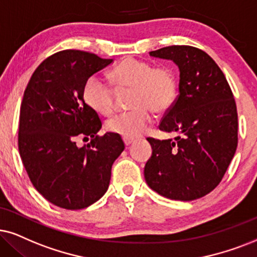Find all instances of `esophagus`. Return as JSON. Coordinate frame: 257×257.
<instances>
[{"instance_id":"34e87169","label":"esophagus","mask_w":257,"mask_h":257,"mask_svg":"<svg viewBox=\"0 0 257 257\" xmlns=\"http://www.w3.org/2000/svg\"><path fill=\"white\" fill-rule=\"evenodd\" d=\"M123 142H124L125 146H131L133 142H134V140L128 139V138H123Z\"/></svg>"}]
</instances>
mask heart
<instances>
[{
  "instance_id": "heart-1",
  "label": "heart",
  "mask_w": 257,
  "mask_h": 257,
  "mask_svg": "<svg viewBox=\"0 0 257 257\" xmlns=\"http://www.w3.org/2000/svg\"><path fill=\"white\" fill-rule=\"evenodd\" d=\"M117 90L132 89L126 112L118 113L106 122V129L123 138L134 139L146 132L155 115L167 112L178 95V79L171 67L154 66L149 61L125 58L110 72ZM83 98L95 111L109 115L113 110V90L104 80L91 76L83 86Z\"/></svg>"
}]
</instances>
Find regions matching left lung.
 <instances>
[{"instance_id":"left-lung-1","label":"left lung","mask_w":257,"mask_h":257,"mask_svg":"<svg viewBox=\"0 0 257 257\" xmlns=\"http://www.w3.org/2000/svg\"><path fill=\"white\" fill-rule=\"evenodd\" d=\"M149 54L179 67V95L159 125L179 135L147 139L153 153L146 183L170 199H198L217 187L235 155L238 122L232 91L218 65L199 48L174 45Z\"/></svg>"}]
</instances>
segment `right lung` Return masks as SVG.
<instances>
[{
    "mask_svg": "<svg viewBox=\"0 0 257 257\" xmlns=\"http://www.w3.org/2000/svg\"><path fill=\"white\" fill-rule=\"evenodd\" d=\"M111 63L89 52H57L39 65L25 90L18 136L22 164L38 192L63 209L98 200L124 149L119 135L97 134L102 121L83 98L87 78ZM78 137L90 142L78 148Z\"/></svg>",
    "mask_w": 257,
    "mask_h": 257,
    "instance_id": "add662e5",
    "label": "right lung"
}]
</instances>
